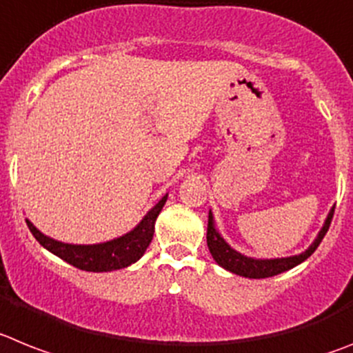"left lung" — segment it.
I'll use <instances>...</instances> for the list:
<instances>
[{
	"instance_id": "8db88e82",
	"label": "left lung",
	"mask_w": 353,
	"mask_h": 353,
	"mask_svg": "<svg viewBox=\"0 0 353 353\" xmlns=\"http://www.w3.org/2000/svg\"><path fill=\"white\" fill-rule=\"evenodd\" d=\"M334 218V209L328 214L327 221H325L323 228L318 234L316 241L311 245V248L305 250L303 254L294 255V257H285V259H271V261H259V259H250L245 255L237 254L236 250H232L230 246L221 239L216 228H214L212 214L209 212V225H207V246H209L210 254H212L214 261L223 266L225 270L236 273L241 276H248V279H268V276H275L279 273H284V271L291 270V268L298 266L300 263H303L307 257H311L314 254V250L320 246L321 239L327 234L328 227H330V221Z\"/></svg>"
}]
</instances>
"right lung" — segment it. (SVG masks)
Segmentation results:
<instances>
[{
    "label": "right lung",
    "mask_w": 353,
    "mask_h": 353,
    "mask_svg": "<svg viewBox=\"0 0 353 353\" xmlns=\"http://www.w3.org/2000/svg\"><path fill=\"white\" fill-rule=\"evenodd\" d=\"M165 198H162L150 212L144 216L143 221L123 237H117L114 241H108L103 245H90V246H78V245H65L55 239H50L44 234L33 227L32 223L26 219L30 232L33 237L41 243L51 254H55L62 261L69 263L71 266L83 271H112L119 268L130 266L132 263L139 261L146 248L150 246L155 232V219L161 214L162 207L165 203Z\"/></svg>",
    "instance_id": "1"
}]
</instances>
